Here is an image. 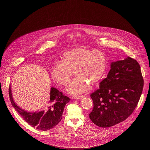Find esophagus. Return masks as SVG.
I'll return each instance as SVG.
<instances>
[{
	"mask_svg": "<svg viewBox=\"0 0 150 150\" xmlns=\"http://www.w3.org/2000/svg\"><path fill=\"white\" fill-rule=\"evenodd\" d=\"M83 97H84L83 96H75L74 98L76 100H80V99L82 98Z\"/></svg>",
	"mask_w": 150,
	"mask_h": 150,
	"instance_id": "1",
	"label": "esophagus"
}]
</instances>
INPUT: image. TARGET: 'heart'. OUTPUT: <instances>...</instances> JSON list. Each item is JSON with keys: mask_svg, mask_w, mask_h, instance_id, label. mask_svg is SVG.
<instances>
[{"mask_svg": "<svg viewBox=\"0 0 150 150\" xmlns=\"http://www.w3.org/2000/svg\"><path fill=\"white\" fill-rule=\"evenodd\" d=\"M107 69L104 54L99 50L76 48L67 51L60 63L55 64L52 69V76L59 85H66L72 72L76 75L66 88L71 95L78 96L86 91L89 85L98 83Z\"/></svg>", "mask_w": 150, "mask_h": 150, "instance_id": "b5f03b06", "label": "heart"}]
</instances>
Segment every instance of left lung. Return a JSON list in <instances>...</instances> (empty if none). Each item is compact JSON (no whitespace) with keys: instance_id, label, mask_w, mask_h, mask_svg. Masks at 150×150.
Returning <instances> with one entry per match:
<instances>
[{"instance_id":"obj_1","label":"left lung","mask_w":150,"mask_h":150,"mask_svg":"<svg viewBox=\"0 0 150 150\" xmlns=\"http://www.w3.org/2000/svg\"><path fill=\"white\" fill-rule=\"evenodd\" d=\"M144 80L138 62L130 57L112 62L107 78L93 93L94 108L89 116L97 126L108 127L134 112L141 96Z\"/></svg>"}]
</instances>
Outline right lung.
Wrapping results in <instances>:
<instances>
[{
  "instance_id": "add662e5",
  "label": "right lung",
  "mask_w": 150,
  "mask_h": 150,
  "mask_svg": "<svg viewBox=\"0 0 150 150\" xmlns=\"http://www.w3.org/2000/svg\"><path fill=\"white\" fill-rule=\"evenodd\" d=\"M9 94L12 106L22 118L32 127L44 131L52 129L60 122L65 107L71 100L56 88L51 87L50 100L47 104L40 110L31 112L21 109L16 104L13 99L11 85Z\"/></svg>"
}]
</instances>
